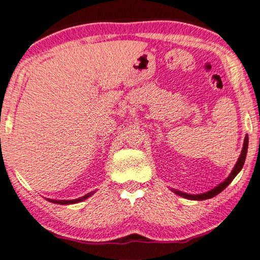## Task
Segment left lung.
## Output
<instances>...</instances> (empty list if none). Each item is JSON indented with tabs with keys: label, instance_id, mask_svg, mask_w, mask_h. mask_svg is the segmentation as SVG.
Instances as JSON below:
<instances>
[{
	"label": "left lung",
	"instance_id": "1",
	"mask_svg": "<svg viewBox=\"0 0 260 260\" xmlns=\"http://www.w3.org/2000/svg\"><path fill=\"white\" fill-rule=\"evenodd\" d=\"M247 147H248V136L246 135L245 136V140H244V144H243V149H241V154L239 156V158H238V161L236 163V166H234V168L232 169V172L229 175V177L225 181H222L221 183L218 184V186L213 188V189L206 191V193H201V194H188V193H183V191H180L177 189H173L174 193L180 195V197H182L184 199H188V200H198V201H202V200H207V199H211V198H214L215 195H218L219 193H221V191L225 189V188L229 186V184L232 182L234 177H236L238 174L241 169H243V166L245 163V158H246V154H247Z\"/></svg>",
	"mask_w": 260,
	"mask_h": 260
}]
</instances>
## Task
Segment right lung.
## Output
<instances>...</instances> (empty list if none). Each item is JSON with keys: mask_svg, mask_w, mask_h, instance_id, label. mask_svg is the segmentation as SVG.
Listing matches in <instances>:
<instances>
[{"mask_svg": "<svg viewBox=\"0 0 260 260\" xmlns=\"http://www.w3.org/2000/svg\"><path fill=\"white\" fill-rule=\"evenodd\" d=\"M94 191H91V193H87L86 195H84V197L81 198H78V199H73V200H53V199H46V200H48L49 202H53V204H58V205H72V204H78V202H81L84 200H86L91 197L92 194H94Z\"/></svg>", "mask_w": 260, "mask_h": 260, "instance_id": "add662e5", "label": "right lung"}]
</instances>
